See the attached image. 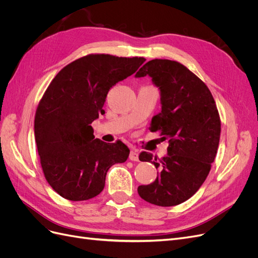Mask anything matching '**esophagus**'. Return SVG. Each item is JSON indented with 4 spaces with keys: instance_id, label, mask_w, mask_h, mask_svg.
Wrapping results in <instances>:
<instances>
[{
    "instance_id": "34e87169",
    "label": "esophagus",
    "mask_w": 258,
    "mask_h": 258,
    "mask_svg": "<svg viewBox=\"0 0 258 258\" xmlns=\"http://www.w3.org/2000/svg\"><path fill=\"white\" fill-rule=\"evenodd\" d=\"M129 159L132 160V161H138L139 160V155H138V152L137 150H131L130 152V155H129Z\"/></svg>"
}]
</instances>
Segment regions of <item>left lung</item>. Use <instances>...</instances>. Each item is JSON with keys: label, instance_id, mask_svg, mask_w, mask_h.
<instances>
[{"label": "left lung", "instance_id": "1", "mask_svg": "<svg viewBox=\"0 0 258 258\" xmlns=\"http://www.w3.org/2000/svg\"><path fill=\"white\" fill-rule=\"evenodd\" d=\"M146 75L158 87L161 103L151 130L160 131L169 146L160 159L140 154L139 159L154 163L158 172L153 183L139 186L138 192L155 206H177L196 194L210 172L220 143V115L207 85L179 62L151 60L136 77Z\"/></svg>", "mask_w": 258, "mask_h": 258}]
</instances>
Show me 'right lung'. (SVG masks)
Returning a JSON list of instances; mask_svg holds the SVG:
<instances>
[{"label": "right lung", "instance_id": "1", "mask_svg": "<svg viewBox=\"0 0 258 258\" xmlns=\"http://www.w3.org/2000/svg\"><path fill=\"white\" fill-rule=\"evenodd\" d=\"M145 61L88 54L64 67L38 103L34 134L45 178L61 197L88 200L103 190L107 170L127 160L121 141L95 139L91 123L104 114L107 92Z\"/></svg>", "mask_w": 258, "mask_h": 258}]
</instances>
